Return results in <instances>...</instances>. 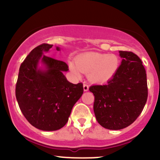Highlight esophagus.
Returning <instances> with one entry per match:
<instances>
[{"mask_svg":"<svg viewBox=\"0 0 160 160\" xmlns=\"http://www.w3.org/2000/svg\"><path fill=\"white\" fill-rule=\"evenodd\" d=\"M83 90L85 92L89 90V85H88V84H86V83L83 84Z\"/></svg>","mask_w":160,"mask_h":160,"instance_id":"esophagus-1","label":"esophagus"}]
</instances>
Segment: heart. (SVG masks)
Masks as SVG:
<instances>
[{"label": "heart", "instance_id": "b5f03b06", "mask_svg": "<svg viewBox=\"0 0 160 160\" xmlns=\"http://www.w3.org/2000/svg\"><path fill=\"white\" fill-rule=\"evenodd\" d=\"M120 63V58L114 54L87 52L76 57L75 63L70 62L69 68L78 78L84 73L91 82L104 83L113 78Z\"/></svg>", "mask_w": 160, "mask_h": 160}]
</instances>
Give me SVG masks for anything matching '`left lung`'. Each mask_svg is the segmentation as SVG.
<instances>
[{"instance_id":"left-lung-1","label":"left lung","mask_w":160,"mask_h":160,"mask_svg":"<svg viewBox=\"0 0 160 160\" xmlns=\"http://www.w3.org/2000/svg\"><path fill=\"white\" fill-rule=\"evenodd\" d=\"M122 58L113 78L104 85H94L93 110L102 127L119 130L130 126L141 114L148 99L147 74L142 62L132 52L120 51Z\"/></svg>"}]
</instances>
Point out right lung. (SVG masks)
<instances>
[{
    "label": "right lung",
    "mask_w": 160,
    "mask_h": 160,
    "mask_svg": "<svg viewBox=\"0 0 160 160\" xmlns=\"http://www.w3.org/2000/svg\"><path fill=\"white\" fill-rule=\"evenodd\" d=\"M52 47L43 43L32 49L21 64L16 86V97L24 117L43 131L63 127L83 93L82 82L71 83L63 74L68 71L65 62L43 54ZM40 62L43 69L38 67Z\"/></svg>",
    "instance_id": "add662e5"
}]
</instances>
